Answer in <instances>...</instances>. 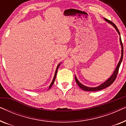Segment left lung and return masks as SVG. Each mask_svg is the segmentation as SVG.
Listing matches in <instances>:
<instances>
[{
  "label": "left lung",
  "instance_id": "left-lung-1",
  "mask_svg": "<svg viewBox=\"0 0 126 126\" xmlns=\"http://www.w3.org/2000/svg\"><path fill=\"white\" fill-rule=\"evenodd\" d=\"M104 20H106V21L108 22V23L111 24V25H112L113 26L115 27V29H116V30L117 31V32H118V34H119V35H120V32H119V30H118V27H116V26L112 22H111V20L107 19L106 18H104ZM120 45H121V47H122L121 57H120V61H119V63H118V65H117L116 69H115V71L113 72V73L112 75L106 81H105L104 82H103V84H101V85L98 86V87H86V86L82 85L81 83H80V82H79V81L77 80L76 76H75L76 82L77 85L79 86V87L81 88L82 89H83V90L85 91H97L102 90V89H103L106 88L108 87L109 86L111 85V84L113 83V81H114L115 80L116 78L117 75H118V71H119V69L120 65V64H121V63L122 61V60H123V44H122V39H121V38H120Z\"/></svg>",
  "mask_w": 126,
  "mask_h": 126
}]
</instances>
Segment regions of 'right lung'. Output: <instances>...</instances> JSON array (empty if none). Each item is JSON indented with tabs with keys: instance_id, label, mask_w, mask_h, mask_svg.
I'll list each match as a JSON object with an SVG mask.
<instances>
[{
	"instance_id": "obj_1",
	"label": "right lung",
	"mask_w": 126,
	"mask_h": 126,
	"mask_svg": "<svg viewBox=\"0 0 126 126\" xmlns=\"http://www.w3.org/2000/svg\"><path fill=\"white\" fill-rule=\"evenodd\" d=\"M60 64H61V63H60L58 65L57 67V69H56V72H55V75H54V78H53V81H52V82H51V83L50 84V86H49V89L50 88H51V87H52V85H53V84H54V81H55V79H56V75H57V73L58 68H59V66H60Z\"/></svg>"
}]
</instances>
